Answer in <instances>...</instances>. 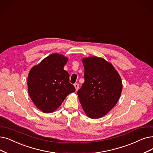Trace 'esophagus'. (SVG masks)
<instances>
[{"instance_id":"34e87169","label":"esophagus","mask_w":153,"mask_h":153,"mask_svg":"<svg viewBox=\"0 0 153 153\" xmlns=\"http://www.w3.org/2000/svg\"><path fill=\"white\" fill-rule=\"evenodd\" d=\"M74 86H75L76 91H77L78 90V88H79V85H78V83H75L74 84Z\"/></svg>"}]
</instances>
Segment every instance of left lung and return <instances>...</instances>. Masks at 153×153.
Wrapping results in <instances>:
<instances>
[{
	"instance_id": "left-lung-1",
	"label": "left lung",
	"mask_w": 153,
	"mask_h": 153,
	"mask_svg": "<svg viewBox=\"0 0 153 153\" xmlns=\"http://www.w3.org/2000/svg\"><path fill=\"white\" fill-rule=\"evenodd\" d=\"M85 82L77 91L88 117L99 119L116 105L123 90L121 78L113 65L97 56L82 59Z\"/></svg>"
}]
</instances>
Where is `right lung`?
Returning a JSON list of instances; mask_svg holds the SVG:
<instances>
[{
    "instance_id": "obj_1",
    "label": "right lung",
    "mask_w": 153,
    "mask_h": 153,
    "mask_svg": "<svg viewBox=\"0 0 153 153\" xmlns=\"http://www.w3.org/2000/svg\"><path fill=\"white\" fill-rule=\"evenodd\" d=\"M68 58L54 53L33 66L27 77L28 93L34 105L45 113L56 110L66 96L75 92L69 73L64 70Z\"/></svg>"
}]
</instances>
